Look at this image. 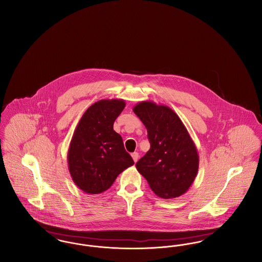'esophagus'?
Returning <instances> with one entry per match:
<instances>
[{
  "label": "esophagus",
  "mask_w": 262,
  "mask_h": 262,
  "mask_svg": "<svg viewBox=\"0 0 262 262\" xmlns=\"http://www.w3.org/2000/svg\"><path fill=\"white\" fill-rule=\"evenodd\" d=\"M132 157H133V159H134V161L137 163V160H138V157H139V155H138V153L137 152H134L133 154H132Z\"/></svg>",
  "instance_id": "obj_1"
}]
</instances>
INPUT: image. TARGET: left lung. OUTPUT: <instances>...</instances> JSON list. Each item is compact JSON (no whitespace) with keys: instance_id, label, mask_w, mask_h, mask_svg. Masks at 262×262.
I'll return each mask as SVG.
<instances>
[{"instance_id":"left-lung-1","label":"left lung","mask_w":262,"mask_h":262,"mask_svg":"<svg viewBox=\"0 0 262 262\" xmlns=\"http://www.w3.org/2000/svg\"><path fill=\"white\" fill-rule=\"evenodd\" d=\"M147 129L150 149L136 164L153 192L162 199L186 193L192 185L200 157L194 142L179 116L169 107L152 101L134 107Z\"/></svg>"}]
</instances>
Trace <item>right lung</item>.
I'll return each instance as SVG.
<instances>
[{
  "mask_svg": "<svg viewBox=\"0 0 262 262\" xmlns=\"http://www.w3.org/2000/svg\"><path fill=\"white\" fill-rule=\"evenodd\" d=\"M123 99L92 104L75 127L68 151V164L75 185L88 194L111 187L117 177L135 162L125 151L114 122L125 108Z\"/></svg>",
  "mask_w": 262,
  "mask_h": 262,
  "instance_id": "1",
  "label": "right lung"
}]
</instances>
